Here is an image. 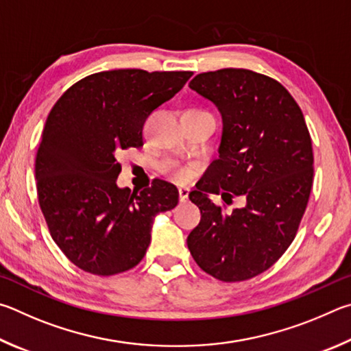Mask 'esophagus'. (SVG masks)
I'll return each instance as SVG.
<instances>
[{"label":"esophagus","mask_w":351,"mask_h":351,"mask_svg":"<svg viewBox=\"0 0 351 351\" xmlns=\"http://www.w3.org/2000/svg\"><path fill=\"white\" fill-rule=\"evenodd\" d=\"M188 195H189V188H186V186L179 188V197H180V202H186V200H188Z\"/></svg>","instance_id":"34e87169"}]
</instances>
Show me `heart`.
<instances>
[{"label": "heart", "mask_w": 351, "mask_h": 351, "mask_svg": "<svg viewBox=\"0 0 351 351\" xmlns=\"http://www.w3.org/2000/svg\"><path fill=\"white\" fill-rule=\"evenodd\" d=\"M185 112H204V110H195V109H188ZM205 114V112H204ZM176 176L179 177V179H183V177L186 176V169H177L176 171Z\"/></svg>", "instance_id": "heart-1"}]
</instances>
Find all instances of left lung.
I'll list each match as a JSON object with an SVG mask.
<instances>
[{"label":"left lung","mask_w":351,"mask_h":351,"mask_svg":"<svg viewBox=\"0 0 351 351\" xmlns=\"http://www.w3.org/2000/svg\"><path fill=\"white\" fill-rule=\"evenodd\" d=\"M189 88L222 117L219 158L189 199L202 213L188 248L213 278L241 282L268 269L290 247L313 183L310 132L298 103L276 80L247 69L195 75ZM243 195L247 204L223 213L211 193Z\"/></svg>","instance_id":"obj_1"}]
</instances>
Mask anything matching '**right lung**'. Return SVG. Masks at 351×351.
Here are the masks:
<instances>
[{"mask_svg":"<svg viewBox=\"0 0 351 351\" xmlns=\"http://www.w3.org/2000/svg\"><path fill=\"white\" fill-rule=\"evenodd\" d=\"M193 72L104 71L80 80L55 103L36 152L38 200L52 239L73 265L97 276L134 268L154 217L179 204L172 183L131 193L117 185V157L140 147L141 128Z\"/></svg>","mask_w":351,"mask_h":351,"instance_id":"1","label":"right lung"}]
</instances>
